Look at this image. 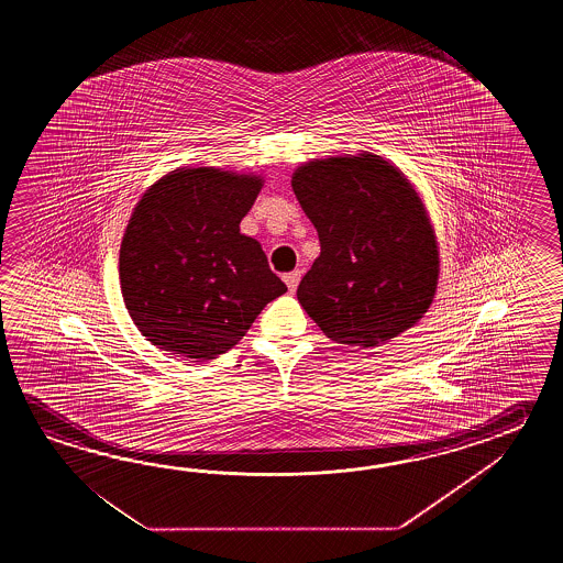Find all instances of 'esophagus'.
I'll list each match as a JSON object with an SVG mask.
<instances>
[{
	"instance_id": "34e87169",
	"label": "esophagus",
	"mask_w": 563,
	"mask_h": 563,
	"mask_svg": "<svg viewBox=\"0 0 563 563\" xmlns=\"http://www.w3.org/2000/svg\"><path fill=\"white\" fill-rule=\"evenodd\" d=\"M299 277H301V272H298V269H294V272H289V274L284 276V282H286V286L289 291H296V287H298L299 284Z\"/></svg>"
}]
</instances>
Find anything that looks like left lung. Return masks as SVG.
<instances>
[{"label":"left lung","mask_w":563,"mask_h":563,"mask_svg":"<svg viewBox=\"0 0 563 563\" xmlns=\"http://www.w3.org/2000/svg\"><path fill=\"white\" fill-rule=\"evenodd\" d=\"M291 187L322 247L298 299L323 334L371 347L419 322L437 291L439 247L402 170L372 153L313 158Z\"/></svg>","instance_id":"obj_1"}]
</instances>
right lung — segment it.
I'll use <instances>...</instances> for the list:
<instances>
[{"instance_id":"1","label":"right lung","mask_w":563,"mask_h":563,"mask_svg":"<svg viewBox=\"0 0 563 563\" xmlns=\"http://www.w3.org/2000/svg\"><path fill=\"white\" fill-rule=\"evenodd\" d=\"M264 179L183 167L151 185L122 238L120 289L153 346L213 360L235 346L287 287L240 223Z\"/></svg>"}]
</instances>
